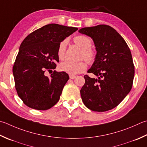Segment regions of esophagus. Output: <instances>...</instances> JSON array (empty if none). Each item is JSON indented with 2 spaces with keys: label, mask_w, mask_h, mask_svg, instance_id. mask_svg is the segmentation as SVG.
Listing matches in <instances>:
<instances>
[{
  "label": "esophagus",
  "mask_w": 147,
  "mask_h": 147,
  "mask_svg": "<svg viewBox=\"0 0 147 147\" xmlns=\"http://www.w3.org/2000/svg\"><path fill=\"white\" fill-rule=\"evenodd\" d=\"M76 78V76H74V75H69V78L70 79H74Z\"/></svg>",
  "instance_id": "obj_1"
}]
</instances>
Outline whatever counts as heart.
I'll list each match as a JSON object with an SVG mask.
<instances>
[{
    "label": "heart",
    "instance_id": "obj_1",
    "mask_svg": "<svg viewBox=\"0 0 147 147\" xmlns=\"http://www.w3.org/2000/svg\"><path fill=\"white\" fill-rule=\"evenodd\" d=\"M73 41L79 47L82 49L81 57L87 60L88 63H92L96 59V52L92 50L90 47L92 45V41L88 37L84 35H78L73 38ZM67 40H63L59 43L57 55L60 60H64L65 57V50L67 48ZM60 70L65 72L69 74L73 75L84 71L87 69V64L83 61L74 62L72 61H65L60 64Z\"/></svg>",
    "mask_w": 147,
    "mask_h": 147
}]
</instances>
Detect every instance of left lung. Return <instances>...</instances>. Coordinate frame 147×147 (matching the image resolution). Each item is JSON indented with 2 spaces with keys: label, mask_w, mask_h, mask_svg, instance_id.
Returning <instances> with one entry per match:
<instances>
[{
  "label": "left lung",
  "mask_w": 147,
  "mask_h": 147,
  "mask_svg": "<svg viewBox=\"0 0 147 147\" xmlns=\"http://www.w3.org/2000/svg\"><path fill=\"white\" fill-rule=\"evenodd\" d=\"M79 32L92 39L96 56L80 94L86 107L94 111L110 110L119 105L131 91L134 67L130 49L116 30L109 25L85 27Z\"/></svg>",
  "instance_id": "obj_1"
}]
</instances>
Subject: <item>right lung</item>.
Here are the masks:
<instances>
[{"label":"right lung","instance_id":"obj_1","mask_svg":"<svg viewBox=\"0 0 147 147\" xmlns=\"http://www.w3.org/2000/svg\"><path fill=\"white\" fill-rule=\"evenodd\" d=\"M77 30L76 27L48 24L23 41L13 73L17 94L25 105L37 110H47L59 101L69 75L54 71L48 77L45 71L56 68L55 63L59 62V43Z\"/></svg>","mask_w":147,"mask_h":147}]
</instances>
